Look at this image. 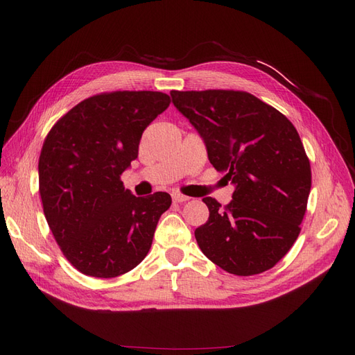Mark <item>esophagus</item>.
<instances>
[{
  "instance_id": "esophagus-1",
  "label": "esophagus",
  "mask_w": 355,
  "mask_h": 355,
  "mask_svg": "<svg viewBox=\"0 0 355 355\" xmlns=\"http://www.w3.org/2000/svg\"><path fill=\"white\" fill-rule=\"evenodd\" d=\"M171 197H173V201H175V202H185V201H188V200H189V197H187V196H182V194H178V192H175V194L171 196Z\"/></svg>"
}]
</instances>
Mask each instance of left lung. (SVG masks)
Returning <instances> with one entry per match:
<instances>
[{
	"instance_id": "left-lung-1",
	"label": "left lung",
	"mask_w": 355,
	"mask_h": 355,
	"mask_svg": "<svg viewBox=\"0 0 355 355\" xmlns=\"http://www.w3.org/2000/svg\"><path fill=\"white\" fill-rule=\"evenodd\" d=\"M202 137L210 163L234 184L222 207L202 198L209 220L196 230L201 252L235 275H254L284 257L300 232L311 166L295 125L247 92H170Z\"/></svg>"
}]
</instances>
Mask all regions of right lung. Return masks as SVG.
I'll return each instance as SVG.
<instances>
[{"label": "right lung", "mask_w": 355, "mask_h": 355, "mask_svg": "<svg viewBox=\"0 0 355 355\" xmlns=\"http://www.w3.org/2000/svg\"><path fill=\"white\" fill-rule=\"evenodd\" d=\"M161 92H111L75 105L51 127L38 161L40 196L63 256L85 275L132 271L151 249L167 192L135 197L121 175L145 128L164 112Z\"/></svg>", "instance_id": "1"}]
</instances>
